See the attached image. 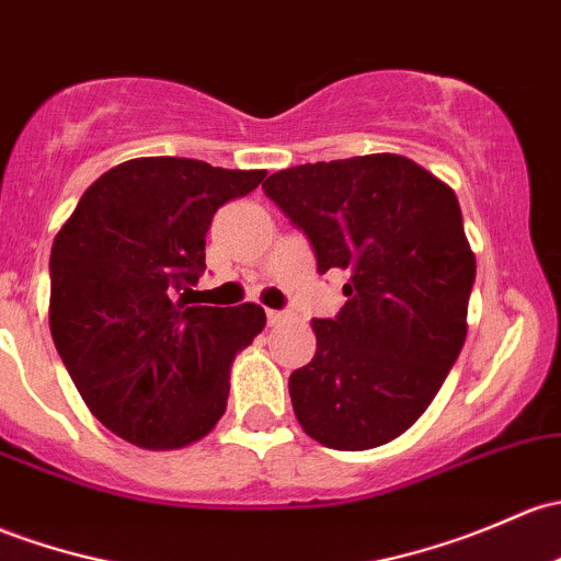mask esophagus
<instances>
[{"mask_svg":"<svg viewBox=\"0 0 561 561\" xmlns=\"http://www.w3.org/2000/svg\"><path fill=\"white\" fill-rule=\"evenodd\" d=\"M268 325H282V322H287L290 320V314H287V311H276V309H268Z\"/></svg>","mask_w":561,"mask_h":561,"instance_id":"34e87169","label":"esophagus"}]
</instances>
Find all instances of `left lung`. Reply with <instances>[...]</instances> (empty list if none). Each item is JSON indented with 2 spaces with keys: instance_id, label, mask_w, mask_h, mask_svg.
Here are the masks:
<instances>
[{
  "instance_id": "left-lung-1",
  "label": "left lung",
  "mask_w": 561,
  "mask_h": 561,
  "mask_svg": "<svg viewBox=\"0 0 561 561\" xmlns=\"http://www.w3.org/2000/svg\"><path fill=\"white\" fill-rule=\"evenodd\" d=\"M263 191L320 274H350L344 309L311 320L317 352L290 374L300 427L339 451L389 444L427 411L468 335L476 255L457 196L392 152L285 169Z\"/></svg>"
}]
</instances>
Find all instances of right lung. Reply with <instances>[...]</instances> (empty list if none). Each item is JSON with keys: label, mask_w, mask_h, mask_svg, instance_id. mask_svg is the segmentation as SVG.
<instances>
[{"label": "right lung", "mask_w": 561, "mask_h": 561, "mask_svg": "<svg viewBox=\"0 0 561 561\" xmlns=\"http://www.w3.org/2000/svg\"><path fill=\"white\" fill-rule=\"evenodd\" d=\"M265 172L134 158L99 176L50 252V333L104 427L141 449H182L226 414L236 352L257 304L193 306L211 217Z\"/></svg>", "instance_id": "obj_1"}]
</instances>
